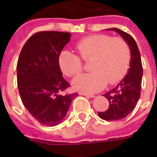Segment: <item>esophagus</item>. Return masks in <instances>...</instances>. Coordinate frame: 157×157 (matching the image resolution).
<instances>
[{"label":"esophagus","mask_w":157,"mask_h":157,"mask_svg":"<svg viewBox=\"0 0 157 157\" xmlns=\"http://www.w3.org/2000/svg\"><path fill=\"white\" fill-rule=\"evenodd\" d=\"M79 94L82 96H86V97H87V98H94V97H95L94 95H92V94H86V93H84V92H80Z\"/></svg>","instance_id":"obj_1"}]
</instances>
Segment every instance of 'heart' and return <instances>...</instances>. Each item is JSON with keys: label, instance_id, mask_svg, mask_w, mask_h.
Returning a JSON list of instances; mask_svg holds the SVG:
<instances>
[{"label": "heart", "instance_id": "b5f03b06", "mask_svg": "<svg viewBox=\"0 0 157 157\" xmlns=\"http://www.w3.org/2000/svg\"><path fill=\"white\" fill-rule=\"evenodd\" d=\"M78 53L67 50L59 55L61 71L66 76H75L82 71V60L90 62L92 72L76 76L73 87L86 93H93L104 88L106 84L113 85L124 77L130 64L131 53L127 42L122 38L107 34H95L79 41L75 45Z\"/></svg>", "mask_w": 157, "mask_h": 157}]
</instances>
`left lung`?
Returning a JSON list of instances; mask_svg holds the SVG:
<instances>
[{
    "mask_svg": "<svg viewBox=\"0 0 157 157\" xmlns=\"http://www.w3.org/2000/svg\"><path fill=\"white\" fill-rule=\"evenodd\" d=\"M110 29L119 33L127 42L130 48L131 59L129 64L130 67L128 70L127 75L118 86L104 94V97L109 100V107L106 111L98 112V114L100 118L107 121L124 118L135 109L140 97L143 75L140 54L134 38L120 29L114 28L108 30Z\"/></svg>",
    "mask_w": 157,
    "mask_h": 157,
    "instance_id": "left-lung-1",
    "label": "left lung"
}]
</instances>
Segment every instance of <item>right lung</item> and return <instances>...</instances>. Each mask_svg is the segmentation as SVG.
I'll use <instances>...</instances> for the list:
<instances>
[{
	"label": "right lung",
	"mask_w": 157,
	"mask_h": 157,
	"mask_svg": "<svg viewBox=\"0 0 157 157\" xmlns=\"http://www.w3.org/2000/svg\"><path fill=\"white\" fill-rule=\"evenodd\" d=\"M71 36L70 33L58 31L36 33L26 42L19 55V94L29 113L43 125L61 123L77 95H61L70 84L62 76L58 59Z\"/></svg>",
	"instance_id": "1"
}]
</instances>
